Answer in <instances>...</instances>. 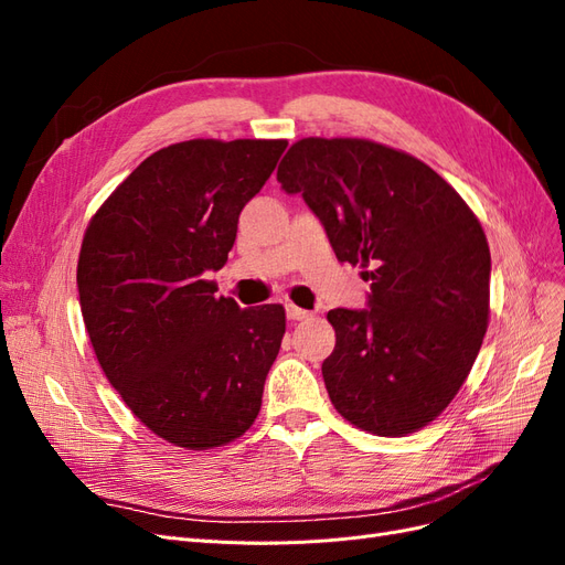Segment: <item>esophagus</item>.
I'll return each instance as SVG.
<instances>
[{
    "mask_svg": "<svg viewBox=\"0 0 565 565\" xmlns=\"http://www.w3.org/2000/svg\"><path fill=\"white\" fill-rule=\"evenodd\" d=\"M287 320H303L306 316H309V311H303V309H299V306H295V303H287Z\"/></svg>",
    "mask_w": 565,
    "mask_h": 565,
    "instance_id": "esophagus-1",
    "label": "esophagus"
}]
</instances>
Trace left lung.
Returning a JSON list of instances; mask_svg holds the SVG:
<instances>
[{"label": "left lung", "instance_id": "obj_1", "mask_svg": "<svg viewBox=\"0 0 565 565\" xmlns=\"http://www.w3.org/2000/svg\"><path fill=\"white\" fill-rule=\"evenodd\" d=\"M278 181L320 218L339 262L361 264L367 309L328 313L322 380L337 413L405 436L455 398L483 344L490 249L467 202L429 164L365 139H301Z\"/></svg>", "mask_w": 565, "mask_h": 565}]
</instances>
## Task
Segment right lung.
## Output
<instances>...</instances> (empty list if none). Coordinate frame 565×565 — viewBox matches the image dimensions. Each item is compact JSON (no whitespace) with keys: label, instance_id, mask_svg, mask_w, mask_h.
Instances as JSON below:
<instances>
[{"label":"right lung","instance_id":"add662e5","mask_svg":"<svg viewBox=\"0 0 565 565\" xmlns=\"http://www.w3.org/2000/svg\"><path fill=\"white\" fill-rule=\"evenodd\" d=\"M287 141L195 139L152 152L84 233L82 318L108 382L152 434L188 450L241 438L280 351V303L214 297L237 218Z\"/></svg>","mask_w":565,"mask_h":565}]
</instances>
